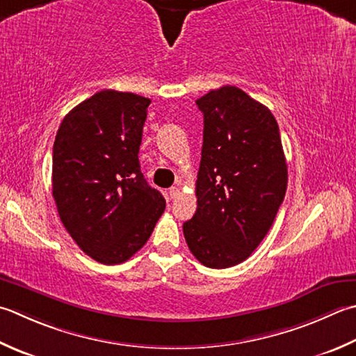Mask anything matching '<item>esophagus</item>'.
I'll return each instance as SVG.
<instances>
[{
    "mask_svg": "<svg viewBox=\"0 0 356 356\" xmlns=\"http://www.w3.org/2000/svg\"><path fill=\"white\" fill-rule=\"evenodd\" d=\"M180 194V190L177 186H172V188H170V197L171 199H176L177 196Z\"/></svg>",
    "mask_w": 356,
    "mask_h": 356,
    "instance_id": "esophagus-1",
    "label": "esophagus"
}]
</instances>
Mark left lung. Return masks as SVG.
Wrapping results in <instances>:
<instances>
[{
    "label": "left lung",
    "mask_w": 356,
    "mask_h": 356,
    "mask_svg": "<svg viewBox=\"0 0 356 356\" xmlns=\"http://www.w3.org/2000/svg\"><path fill=\"white\" fill-rule=\"evenodd\" d=\"M204 145L196 180L197 210L184 224L188 248L210 268H228L252 254L287 190L280 127L271 111L236 86L196 100Z\"/></svg>",
    "instance_id": "8db88e82"
}]
</instances>
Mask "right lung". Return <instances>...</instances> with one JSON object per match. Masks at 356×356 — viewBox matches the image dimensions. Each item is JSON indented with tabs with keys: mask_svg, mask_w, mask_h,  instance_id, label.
<instances>
[{
	"mask_svg": "<svg viewBox=\"0 0 356 356\" xmlns=\"http://www.w3.org/2000/svg\"><path fill=\"white\" fill-rule=\"evenodd\" d=\"M149 103L100 90L76 104L55 136L52 196L60 219L76 245L106 266L145 245L166 205L138 163Z\"/></svg>",
	"mask_w": 356,
	"mask_h": 356,
	"instance_id": "right-lung-1",
	"label": "right lung"
}]
</instances>
